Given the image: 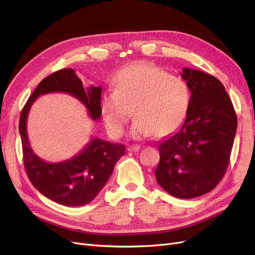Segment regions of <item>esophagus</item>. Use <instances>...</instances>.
Wrapping results in <instances>:
<instances>
[{
	"mask_svg": "<svg viewBox=\"0 0 255 255\" xmlns=\"http://www.w3.org/2000/svg\"><path fill=\"white\" fill-rule=\"evenodd\" d=\"M140 149V146L138 144H135V145H129L127 150L128 152H137L138 150Z\"/></svg>",
	"mask_w": 255,
	"mask_h": 255,
	"instance_id": "34e87169",
	"label": "esophagus"
}]
</instances>
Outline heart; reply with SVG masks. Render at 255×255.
<instances>
[{"label":"heart","instance_id":"1","mask_svg":"<svg viewBox=\"0 0 255 255\" xmlns=\"http://www.w3.org/2000/svg\"><path fill=\"white\" fill-rule=\"evenodd\" d=\"M189 106L190 90L184 80L140 62L117 75L114 92L101 99V116L115 137L123 134L131 112L135 119L130 130L133 138L164 137L184 123Z\"/></svg>","mask_w":255,"mask_h":255}]
</instances>
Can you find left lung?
<instances>
[{"label": "left lung", "instance_id": "obj_1", "mask_svg": "<svg viewBox=\"0 0 255 255\" xmlns=\"http://www.w3.org/2000/svg\"><path fill=\"white\" fill-rule=\"evenodd\" d=\"M190 106L182 126L158 142V184L172 196L193 198L219 184L230 163L238 120L219 79L183 68Z\"/></svg>", "mask_w": 255, "mask_h": 255}]
</instances>
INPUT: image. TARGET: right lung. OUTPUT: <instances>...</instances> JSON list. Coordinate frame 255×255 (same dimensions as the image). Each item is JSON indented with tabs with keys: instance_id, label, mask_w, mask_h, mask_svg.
<instances>
[{
	"instance_id": "right-lung-1",
	"label": "right lung",
	"mask_w": 255,
	"mask_h": 255,
	"mask_svg": "<svg viewBox=\"0 0 255 255\" xmlns=\"http://www.w3.org/2000/svg\"><path fill=\"white\" fill-rule=\"evenodd\" d=\"M57 92L69 94L82 102L93 121L101 118L100 86L84 89L83 82L71 68L61 69L45 77L29 97L19 119L24 168L35 188L52 202L67 207L84 206L102 190L117 161L125 154V146L93 137L78 154L62 162L49 163L37 156L26 131L28 116L40 95Z\"/></svg>"
}]
</instances>
